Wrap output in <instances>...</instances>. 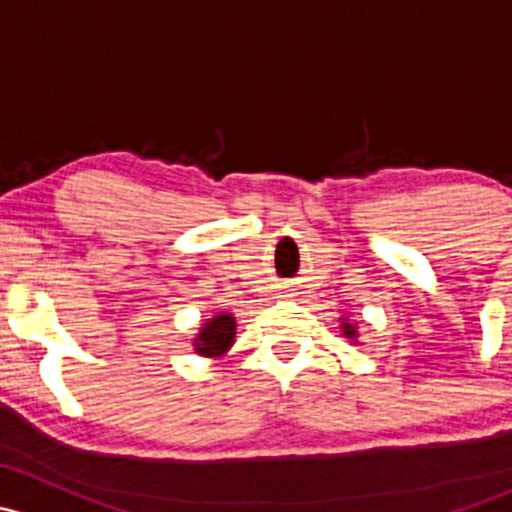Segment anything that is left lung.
I'll return each instance as SVG.
<instances>
[{
    "label": "left lung",
    "mask_w": 512,
    "mask_h": 512,
    "mask_svg": "<svg viewBox=\"0 0 512 512\" xmlns=\"http://www.w3.org/2000/svg\"><path fill=\"white\" fill-rule=\"evenodd\" d=\"M344 334H354V327H352V324H344Z\"/></svg>",
    "instance_id": "obj_1"
}]
</instances>
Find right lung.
<instances>
[{
  "instance_id": "add662e5",
  "label": "right lung",
  "mask_w": 512,
  "mask_h": 512,
  "mask_svg": "<svg viewBox=\"0 0 512 512\" xmlns=\"http://www.w3.org/2000/svg\"><path fill=\"white\" fill-rule=\"evenodd\" d=\"M235 339V319L230 314H218L210 324H205L198 339V354L215 356L223 354Z\"/></svg>"
}]
</instances>
